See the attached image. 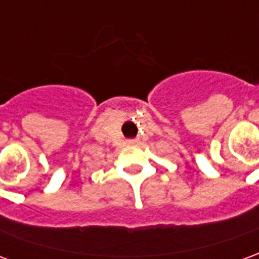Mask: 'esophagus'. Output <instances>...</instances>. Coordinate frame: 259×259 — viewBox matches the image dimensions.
Wrapping results in <instances>:
<instances>
[{
    "label": "esophagus",
    "instance_id": "esophagus-1",
    "mask_svg": "<svg viewBox=\"0 0 259 259\" xmlns=\"http://www.w3.org/2000/svg\"><path fill=\"white\" fill-rule=\"evenodd\" d=\"M127 143H129V144H136V140H129Z\"/></svg>",
    "mask_w": 259,
    "mask_h": 259
}]
</instances>
